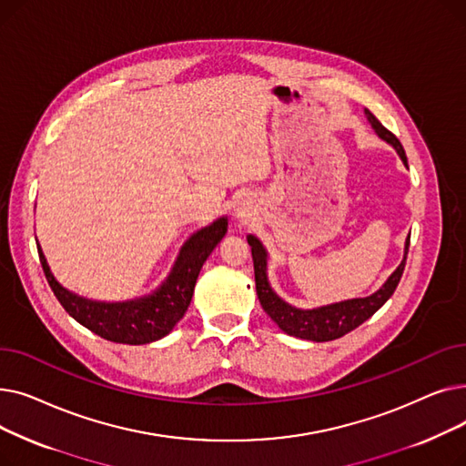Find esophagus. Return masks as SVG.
Wrapping results in <instances>:
<instances>
[{"label": "esophagus", "instance_id": "34e87169", "mask_svg": "<svg viewBox=\"0 0 466 466\" xmlns=\"http://www.w3.org/2000/svg\"><path fill=\"white\" fill-rule=\"evenodd\" d=\"M236 218H248V211L246 209H236Z\"/></svg>", "mask_w": 466, "mask_h": 466}]
</instances>
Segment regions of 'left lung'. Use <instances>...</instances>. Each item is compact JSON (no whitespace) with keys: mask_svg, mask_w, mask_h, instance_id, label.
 Returning a JSON list of instances; mask_svg holds the SVG:
<instances>
[{"mask_svg":"<svg viewBox=\"0 0 466 466\" xmlns=\"http://www.w3.org/2000/svg\"><path fill=\"white\" fill-rule=\"evenodd\" d=\"M366 118L376 130V134L385 139L389 145L395 147V151L402 158L404 166L408 167L406 153L400 141L397 139L395 134H390L381 122L369 111L364 109ZM248 243L251 246V255H253V264H255V283H257V295L260 300L262 309L270 315V319L289 336H297L302 339H311V341H330L336 338H341L344 334L351 332L359 325H362L366 319L370 317L390 299L393 295L402 272L406 266V257H408V248H410V236L406 239L404 246V258L399 264L397 270L389 276V279L376 290L374 295L364 297V299H351L344 302H336L321 308H313V309H300L287 304L283 299H279L274 289L268 283V274H266V264H268V253L264 246L260 243L258 238L253 234L248 236Z\"/></svg>","mask_w":466,"mask_h":466,"instance_id":"8db88e82","label":"left lung"}]
</instances>
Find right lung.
Instances as JSON below:
<instances>
[{"label": "right lung", "instance_id": "right-lung-1", "mask_svg": "<svg viewBox=\"0 0 466 466\" xmlns=\"http://www.w3.org/2000/svg\"><path fill=\"white\" fill-rule=\"evenodd\" d=\"M227 228L228 218L220 217L192 234L181 248L169 276L153 295L127 302H97L67 290L53 276L39 243L37 251L48 285L73 319L115 344L141 346L164 338L183 319L202 266L217 243L225 238Z\"/></svg>", "mask_w": 466, "mask_h": 466}]
</instances>
